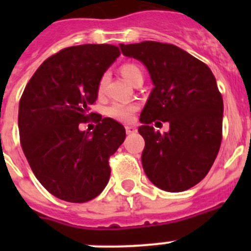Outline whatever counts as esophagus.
Segmentation results:
<instances>
[{
  "mask_svg": "<svg viewBox=\"0 0 251 251\" xmlns=\"http://www.w3.org/2000/svg\"><path fill=\"white\" fill-rule=\"evenodd\" d=\"M126 132H127V134H134V133L137 132V129H136V127L127 126V127H126Z\"/></svg>",
  "mask_w": 251,
  "mask_h": 251,
  "instance_id": "34e87169",
  "label": "esophagus"
}]
</instances>
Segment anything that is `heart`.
Wrapping results in <instances>:
<instances>
[{"instance_id": "b5f03b06", "label": "heart", "mask_w": 251, "mask_h": 251, "mask_svg": "<svg viewBox=\"0 0 251 251\" xmlns=\"http://www.w3.org/2000/svg\"><path fill=\"white\" fill-rule=\"evenodd\" d=\"M121 73L129 83H134L138 77H143V73H142L141 68L137 66L136 64H124L121 68ZM106 85V76L103 75L100 77V80L98 83V93L103 94L104 89ZM138 109V105L134 103H113L112 105L106 109V114L109 115L110 118L115 119L118 122H123V123H128L133 119L134 113Z\"/></svg>"}]
</instances>
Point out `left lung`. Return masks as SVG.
Listing matches in <instances>:
<instances>
[{
    "label": "left lung",
    "instance_id": "1",
    "mask_svg": "<svg viewBox=\"0 0 251 251\" xmlns=\"http://www.w3.org/2000/svg\"><path fill=\"white\" fill-rule=\"evenodd\" d=\"M119 46L145 64L154 85L139 118L143 170L161 190L186 191L207 175L220 150L224 101L216 79L205 63L172 44ZM156 120L168 121L170 130L154 131Z\"/></svg>",
    "mask_w": 251,
    "mask_h": 251
}]
</instances>
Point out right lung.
Wrapping results in <instances>:
<instances>
[{
  "label": "right lung",
  "instance_id": "obj_1",
  "mask_svg": "<svg viewBox=\"0 0 251 251\" xmlns=\"http://www.w3.org/2000/svg\"><path fill=\"white\" fill-rule=\"evenodd\" d=\"M119 55L108 44L63 49L40 65L22 93V151L40 183L60 200L90 201L109 181L108 161L124 142L126 129L101 115L93 132H81L79 126L97 114L89 110L98 83Z\"/></svg>",
  "mask_w": 251,
  "mask_h": 251
}]
</instances>
